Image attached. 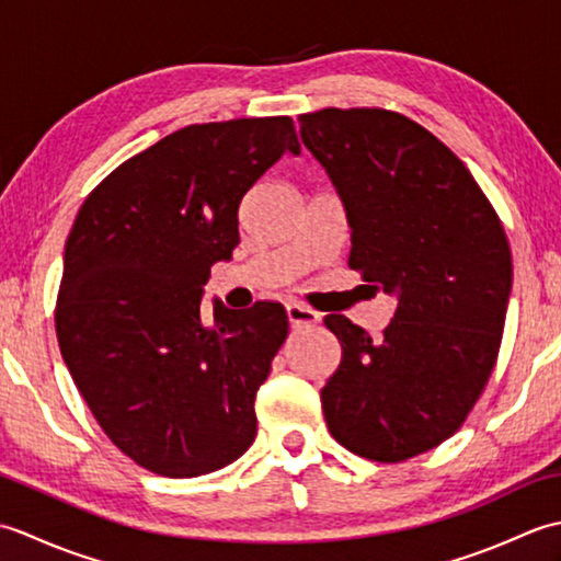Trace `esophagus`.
I'll use <instances>...</instances> for the list:
<instances>
[{
    "mask_svg": "<svg viewBox=\"0 0 561 561\" xmlns=\"http://www.w3.org/2000/svg\"><path fill=\"white\" fill-rule=\"evenodd\" d=\"M287 318H289V325L291 328H301V325H316L320 316L311 308L304 306V304H287Z\"/></svg>",
    "mask_w": 561,
    "mask_h": 561,
    "instance_id": "obj_1",
    "label": "esophagus"
}]
</instances>
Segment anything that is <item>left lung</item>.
<instances>
[{
	"instance_id": "obj_1",
	"label": "left lung",
	"mask_w": 561,
	"mask_h": 561,
	"mask_svg": "<svg viewBox=\"0 0 561 561\" xmlns=\"http://www.w3.org/2000/svg\"><path fill=\"white\" fill-rule=\"evenodd\" d=\"M299 123L347 214L350 267L398 299L380 340L325 316L342 344L320 390L325 422L356 456L408 460L458 432L496 364L514 279L504 226L465 163L410 117L325 108Z\"/></svg>"
}]
</instances>
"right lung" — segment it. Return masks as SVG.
Returning a JSON list of instances; mask_svg holds the SVG:
<instances>
[{
  "mask_svg": "<svg viewBox=\"0 0 561 561\" xmlns=\"http://www.w3.org/2000/svg\"><path fill=\"white\" fill-rule=\"evenodd\" d=\"M287 151L301 153L291 117L183 127L117 165L69 231L59 352L113 444L163 478L226 468L255 440L287 311L214 299L205 318L202 294L241 241L243 195Z\"/></svg>",
  "mask_w": 561,
  "mask_h": 561,
  "instance_id": "1",
  "label": "right lung"
}]
</instances>
